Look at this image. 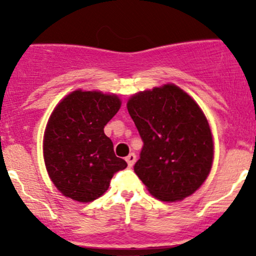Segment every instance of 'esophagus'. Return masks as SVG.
Segmentation results:
<instances>
[{"label":"esophagus","instance_id":"34e87169","mask_svg":"<svg viewBox=\"0 0 256 256\" xmlns=\"http://www.w3.org/2000/svg\"><path fill=\"white\" fill-rule=\"evenodd\" d=\"M126 162H128V167L134 166V164L136 162V154H134V152H131V154H128V156H126Z\"/></svg>","mask_w":256,"mask_h":256}]
</instances>
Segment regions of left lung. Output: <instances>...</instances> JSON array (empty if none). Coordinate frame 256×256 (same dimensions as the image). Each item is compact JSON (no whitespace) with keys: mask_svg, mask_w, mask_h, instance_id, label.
Masks as SVG:
<instances>
[{"mask_svg":"<svg viewBox=\"0 0 256 256\" xmlns=\"http://www.w3.org/2000/svg\"><path fill=\"white\" fill-rule=\"evenodd\" d=\"M128 110L143 140L134 170L149 192L161 201L195 192L213 161L212 134L198 104L167 84L132 96Z\"/></svg>","mask_w":256,"mask_h":256,"instance_id":"8db88e82","label":"left lung"}]
</instances>
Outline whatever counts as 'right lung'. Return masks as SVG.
Instances as JSON below:
<instances>
[{
	"mask_svg": "<svg viewBox=\"0 0 256 256\" xmlns=\"http://www.w3.org/2000/svg\"><path fill=\"white\" fill-rule=\"evenodd\" d=\"M120 104L116 95L77 90L52 112L44 134V161L62 195L94 201L108 189L113 176L126 168L104 131Z\"/></svg>",
	"mask_w": 256,
	"mask_h": 256,
	"instance_id": "add662e5",
	"label": "right lung"
}]
</instances>
